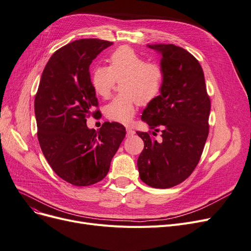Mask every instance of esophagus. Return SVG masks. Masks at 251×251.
Instances as JSON below:
<instances>
[{"label": "esophagus", "instance_id": "obj_1", "mask_svg": "<svg viewBox=\"0 0 251 251\" xmlns=\"http://www.w3.org/2000/svg\"><path fill=\"white\" fill-rule=\"evenodd\" d=\"M126 131H127V136L129 137V136H132L133 134H135V131L133 129H131V128H126Z\"/></svg>", "mask_w": 251, "mask_h": 251}]
</instances>
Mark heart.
Here are the masks:
<instances>
[{"mask_svg": "<svg viewBox=\"0 0 251 251\" xmlns=\"http://www.w3.org/2000/svg\"><path fill=\"white\" fill-rule=\"evenodd\" d=\"M110 65H97L91 72L90 82L94 92L110 97L117 82L122 93L105 106L111 121L127 125L132 121L138 102L148 105L160 96L165 81V71L158 62L147 61L129 46L117 48L108 57Z\"/></svg>", "mask_w": 251, "mask_h": 251, "instance_id": "heart-1", "label": "heart"}]
</instances>
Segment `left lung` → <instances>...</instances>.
I'll return each instance as SVG.
<instances>
[{"mask_svg":"<svg viewBox=\"0 0 251 251\" xmlns=\"http://www.w3.org/2000/svg\"><path fill=\"white\" fill-rule=\"evenodd\" d=\"M149 47L161 53L165 81L160 96L141 116L154 131H136L145 143L137 167L148 186L168 189L186 180L198 165L209 133L211 103L203 70L190 52L173 44Z\"/></svg>","mask_w":251,"mask_h":251,"instance_id":"1","label":"left lung"}]
</instances>
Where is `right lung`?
I'll return each mask as SVG.
<instances>
[{"instance_id":"right-lung-1","label":"right lung","mask_w":251,"mask_h":251,"mask_svg":"<svg viewBox=\"0 0 251 251\" xmlns=\"http://www.w3.org/2000/svg\"><path fill=\"white\" fill-rule=\"evenodd\" d=\"M113 42L81 39L52 54L43 71L35 97L38 139L49 165L75 187L103 179L126 130L117 122L89 129L87 118L96 116L99 101L90 82L93 59Z\"/></svg>"}]
</instances>
